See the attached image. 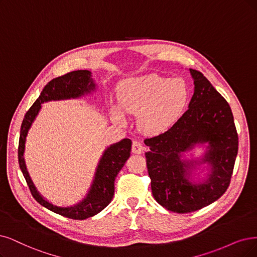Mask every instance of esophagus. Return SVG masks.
<instances>
[{
    "mask_svg": "<svg viewBox=\"0 0 257 257\" xmlns=\"http://www.w3.org/2000/svg\"><path fill=\"white\" fill-rule=\"evenodd\" d=\"M131 150H132V153H134V154L140 155V154L143 153L144 146L142 145L141 142H139V141H134V142H132V148H131Z\"/></svg>",
    "mask_w": 257,
    "mask_h": 257,
    "instance_id": "esophagus-1",
    "label": "esophagus"
}]
</instances>
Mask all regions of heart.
Segmentation results:
<instances>
[{
    "label": "heart",
    "instance_id": "b5f03b06",
    "mask_svg": "<svg viewBox=\"0 0 257 257\" xmlns=\"http://www.w3.org/2000/svg\"><path fill=\"white\" fill-rule=\"evenodd\" d=\"M188 98V87L183 79H168L156 74L126 79L117 89L119 108L139 116L140 128L149 135L162 134L172 127L183 114ZM112 116L118 123L126 122L115 108Z\"/></svg>",
    "mask_w": 257,
    "mask_h": 257
}]
</instances>
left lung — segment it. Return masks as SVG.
I'll return each mask as SVG.
<instances>
[{"label":"left lung","instance_id":"1","mask_svg":"<svg viewBox=\"0 0 257 257\" xmlns=\"http://www.w3.org/2000/svg\"><path fill=\"white\" fill-rule=\"evenodd\" d=\"M189 72L195 91L188 110L164 134L144 141L149 147L145 157L154 198L179 214L200 210L225 193L238 153L229 103L201 72ZM205 143L209 146L203 162L211 165V174L204 183L194 185L189 178L194 163L181 160V154Z\"/></svg>","mask_w":257,"mask_h":257}]
</instances>
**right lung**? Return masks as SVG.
<instances>
[{"mask_svg": "<svg viewBox=\"0 0 257 257\" xmlns=\"http://www.w3.org/2000/svg\"><path fill=\"white\" fill-rule=\"evenodd\" d=\"M93 90H95V83L91 78V72L87 70L73 71L60 76V77L54 78L45 85L39 98H37L30 110L26 112L21 125L20 139H19V165H20L21 172L35 200L39 202L42 206L49 208L50 211L75 220H83L96 215L111 202L114 195V181H115V178L119 170L125 165L126 161L130 157L131 141L129 139H123L118 143L113 144L104 150L87 197L76 205L60 207L46 201L37 192L34 183L32 182L23 158L25 140L27 132L30 130L38 113H39L43 102L50 100L77 98L84 94L90 93Z\"/></svg>", "mask_w": 257, "mask_h": 257, "instance_id": "add662e5", "label": "right lung"}]
</instances>
